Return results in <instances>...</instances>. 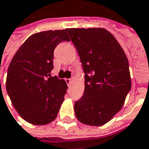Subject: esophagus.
Instances as JSON below:
<instances>
[{"label":"esophagus","instance_id":"34e87169","mask_svg":"<svg viewBox=\"0 0 149 149\" xmlns=\"http://www.w3.org/2000/svg\"><path fill=\"white\" fill-rule=\"evenodd\" d=\"M73 80H74V79H73V78L66 79V82H67V84H68L69 86H70L71 84H72V82H73Z\"/></svg>","mask_w":149,"mask_h":149}]
</instances>
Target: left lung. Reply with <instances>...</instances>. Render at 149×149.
Returning a JSON list of instances; mask_svg holds the SVG:
<instances>
[{
    "label": "left lung",
    "mask_w": 149,
    "mask_h": 149,
    "mask_svg": "<svg viewBox=\"0 0 149 149\" xmlns=\"http://www.w3.org/2000/svg\"><path fill=\"white\" fill-rule=\"evenodd\" d=\"M85 72L83 96L74 104L79 121L102 126L122 109L132 87L129 63L123 48L101 27L67 28Z\"/></svg>",
    "instance_id": "left-lung-1"
}]
</instances>
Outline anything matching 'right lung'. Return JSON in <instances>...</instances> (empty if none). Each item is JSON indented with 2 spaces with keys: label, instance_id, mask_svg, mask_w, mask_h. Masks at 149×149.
<instances>
[{
  "label": "right lung",
  "instance_id": "add662e5",
  "mask_svg": "<svg viewBox=\"0 0 149 149\" xmlns=\"http://www.w3.org/2000/svg\"><path fill=\"white\" fill-rule=\"evenodd\" d=\"M70 40L66 29L37 33L13 56L6 88L14 108L27 123L46 125L57 117L68 86L50 74L54 51L59 42Z\"/></svg>",
  "mask_w": 149,
  "mask_h": 149
}]
</instances>
